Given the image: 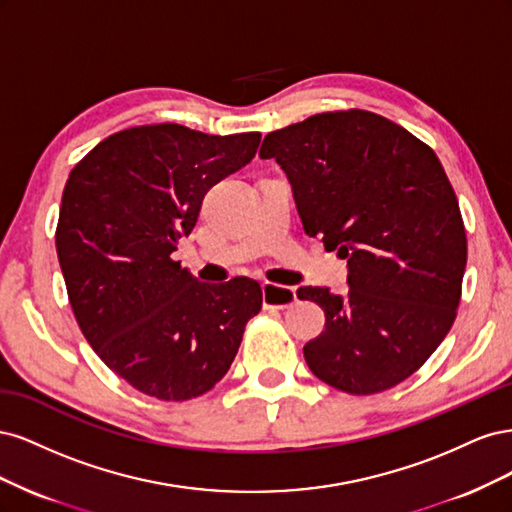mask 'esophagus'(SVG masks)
<instances>
[{
    "instance_id": "esophagus-1",
    "label": "esophagus",
    "mask_w": 512,
    "mask_h": 512,
    "mask_svg": "<svg viewBox=\"0 0 512 512\" xmlns=\"http://www.w3.org/2000/svg\"><path fill=\"white\" fill-rule=\"evenodd\" d=\"M262 303L265 307H277L286 309L297 303V290L277 286V284H262Z\"/></svg>"
}]
</instances>
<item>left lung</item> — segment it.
Instances as JSON below:
<instances>
[{"instance_id": "8db88e82", "label": "left lung", "mask_w": 512, "mask_h": 512, "mask_svg": "<svg viewBox=\"0 0 512 512\" xmlns=\"http://www.w3.org/2000/svg\"><path fill=\"white\" fill-rule=\"evenodd\" d=\"M309 237L348 260V292L303 286L324 331L303 348L314 376L350 395L404 382L451 331L468 260L453 185L431 147L369 111L307 117L265 136Z\"/></svg>"}]
</instances>
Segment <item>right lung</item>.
I'll return each mask as SVG.
<instances>
[{"label": "right lung", "instance_id": "add662e5", "mask_svg": "<svg viewBox=\"0 0 512 512\" xmlns=\"http://www.w3.org/2000/svg\"><path fill=\"white\" fill-rule=\"evenodd\" d=\"M260 132L121 130L72 168L55 245L76 322L136 391L185 401L218 384L262 307L250 277L205 284L173 258L205 194L250 164Z\"/></svg>", "mask_w": 512, "mask_h": 512}]
</instances>
